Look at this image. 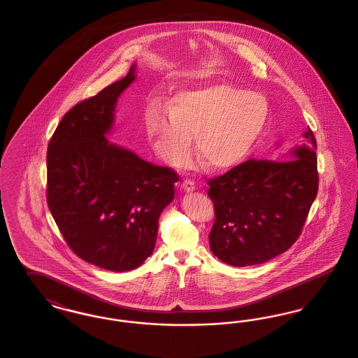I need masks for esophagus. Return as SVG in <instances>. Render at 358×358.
<instances>
[{
	"instance_id": "34e87169",
	"label": "esophagus",
	"mask_w": 358,
	"mask_h": 358,
	"mask_svg": "<svg viewBox=\"0 0 358 358\" xmlns=\"http://www.w3.org/2000/svg\"><path fill=\"white\" fill-rule=\"evenodd\" d=\"M182 187H184V190H187V192H193V190L196 189V184H194V181H192V180H185V181L182 182Z\"/></svg>"
}]
</instances>
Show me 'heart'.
<instances>
[{
  "instance_id": "1",
  "label": "heart",
  "mask_w": 358,
  "mask_h": 358,
  "mask_svg": "<svg viewBox=\"0 0 358 358\" xmlns=\"http://www.w3.org/2000/svg\"><path fill=\"white\" fill-rule=\"evenodd\" d=\"M268 118L263 95L220 83L177 94L169 110L152 103L143 120L155 152L168 165H187L196 136L197 152L209 166L228 171L252 152Z\"/></svg>"
}]
</instances>
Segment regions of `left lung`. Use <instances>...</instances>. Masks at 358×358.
Returning <instances> with one entry per match:
<instances>
[{
	"label": "left lung",
	"instance_id": "obj_1",
	"mask_svg": "<svg viewBox=\"0 0 358 358\" xmlns=\"http://www.w3.org/2000/svg\"><path fill=\"white\" fill-rule=\"evenodd\" d=\"M303 136L306 142L289 158L248 159L208 180L215 206L209 245L224 263H264L286 252L301 236L320 180L310 127Z\"/></svg>",
	"mask_w": 358,
	"mask_h": 358
}]
</instances>
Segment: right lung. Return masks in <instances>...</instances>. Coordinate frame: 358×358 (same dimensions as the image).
Instances as JSON below:
<instances>
[{"mask_svg": "<svg viewBox=\"0 0 358 358\" xmlns=\"http://www.w3.org/2000/svg\"><path fill=\"white\" fill-rule=\"evenodd\" d=\"M134 72L131 66L123 79L75 104L47 153V203L63 238L75 255L115 273L134 270L152 255L159 215L180 178L104 136Z\"/></svg>", "mask_w": 358, "mask_h": 358, "instance_id": "obj_1", "label": "right lung"}]
</instances>
